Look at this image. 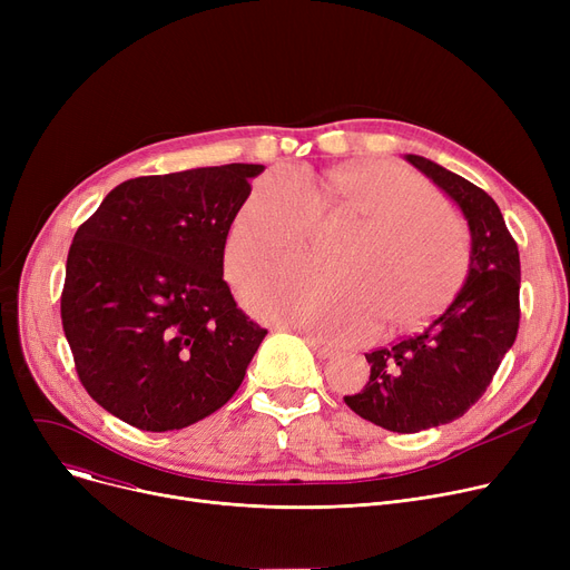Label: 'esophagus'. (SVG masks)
I'll list each match as a JSON object with an SVG mask.
<instances>
[{
  "label": "esophagus",
  "instance_id": "obj_1",
  "mask_svg": "<svg viewBox=\"0 0 570 570\" xmlns=\"http://www.w3.org/2000/svg\"><path fill=\"white\" fill-rule=\"evenodd\" d=\"M305 340H307L309 348L314 351V355L321 357V361H325V357L333 355V348H331V346H325V344H321V342H316V340H312V337H305Z\"/></svg>",
  "mask_w": 570,
  "mask_h": 570
}]
</instances>
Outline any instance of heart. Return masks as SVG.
<instances>
[{"mask_svg": "<svg viewBox=\"0 0 570 570\" xmlns=\"http://www.w3.org/2000/svg\"><path fill=\"white\" fill-rule=\"evenodd\" d=\"M361 224L327 258V273L284 267L245 291L249 307L325 342L370 331L376 314L397 325L423 318L462 273L466 230L436 191L406 168H337L305 183L291 170L263 175L237 207L224 239L233 282L301 256L321 217Z\"/></svg>", "mask_w": 570, "mask_h": 570, "instance_id": "heart-1", "label": "heart"}]
</instances>
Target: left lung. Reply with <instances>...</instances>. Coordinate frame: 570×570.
Returning a JSON list of instances; mask_svg holds the SVG:
<instances>
[{
    "label": "left lung",
    "instance_id": "1",
    "mask_svg": "<svg viewBox=\"0 0 570 570\" xmlns=\"http://www.w3.org/2000/svg\"><path fill=\"white\" fill-rule=\"evenodd\" d=\"M451 196L471 230L469 275L421 331L365 353L370 381L344 402L365 421L413 434L458 421L481 400L520 327V252L499 205L443 166L406 155Z\"/></svg>",
    "mask_w": 570,
    "mask_h": 570
}]
</instances>
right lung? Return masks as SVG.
<instances>
[{
    "instance_id": "obj_1",
    "label": "right lung",
    "mask_w": 570,
    "mask_h": 570,
    "mask_svg": "<svg viewBox=\"0 0 570 570\" xmlns=\"http://www.w3.org/2000/svg\"><path fill=\"white\" fill-rule=\"evenodd\" d=\"M263 168L127 179L78 226L62 325L82 387L119 421L183 430L243 383L267 331L224 282V239Z\"/></svg>"
}]
</instances>
